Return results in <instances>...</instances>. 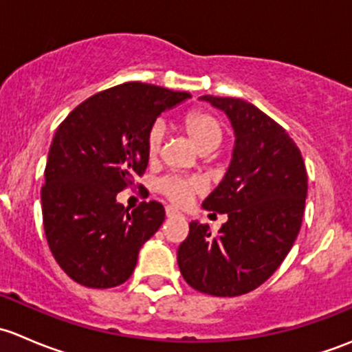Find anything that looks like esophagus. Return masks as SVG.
<instances>
[{"label": "esophagus", "mask_w": 352, "mask_h": 352, "mask_svg": "<svg viewBox=\"0 0 352 352\" xmlns=\"http://www.w3.org/2000/svg\"><path fill=\"white\" fill-rule=\"evenodd\" d=\"M166 216H168V218H172V216H180V212L175 211L173 208H166Z\"/></svg>", "instance_id": "34e87169"}]
</instances>
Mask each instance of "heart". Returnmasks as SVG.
I'll return each instance as SVG.
<instances>
[{
  "label": "heart",
  "mask_w": 352,
  "mask_h": 352,
  "mask_svg": "<svg viewBox=\"0 0 352 352\" xmlns=\"http://www.w3.org/2000/svg\"><path fill=\"white\" fill-rule=\"evenodd\" d=\"M182 127L199 151L214 150L221 143V124L214 116L204 112V110H192L187 113L182 120ZM163 134L165 131L160 124H155L148 133L146 151L151 160L160 153ZM158 189L170 202L177 206H186L192 199L194 192H197L199 182L196 179H184V177H165L160 180Z\"/></svg>",
  "instance_id": "1"
}]
</instances>
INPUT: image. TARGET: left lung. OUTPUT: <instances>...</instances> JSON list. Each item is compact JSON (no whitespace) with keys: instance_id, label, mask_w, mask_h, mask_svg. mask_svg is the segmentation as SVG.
I'll list each match as a JSON object with an SVG mask.
<instances>
[{"instance_id":"1","label":"left lung","mask_w":352,"mask_h":352,"mask_svg":"<svg viewBox=\"0 0 352 352\" xmlns=\"http://www.w3.org/2000/svg\"><path fill=\"white\" fill-rule=\"evenodd\" d=\"M226 113L235 133L232 162L202 202L228 216L211 235L192 221L177 250L187 285L212 296H240L267 281L301 228L308 177L300 150L278 122L242 98L202 95Z\"/></svg>"}]
</instances>
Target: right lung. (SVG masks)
Masks as SVG:
<instances>
[{
	"label": "right lung",
	"mask_w": 352,
	"mask_h": 352,
	"mask_svg": "<svg viewBox=\"0 0 352 352\" xmlns=\"http://www.w3.org/2000/svg\"><path fill=\"white\" fill-rule=\"evenodd\" d=\"M190 95L129 81L78 105L52 138L42 219L56 262L87 287L126 283L138 255L165 219L160 202L129 211L117 194L148 166L146 138L165 110Z\"/></svg>",
	"instance_id": "obj_1"
}]
</instances>
